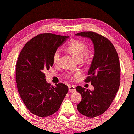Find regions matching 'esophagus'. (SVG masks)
I'll return each mask as SVG.
<instances>
[{
	"label": "esophagus",
	"instance_id": "1",
	"mask_svg": "<svg viewBox=\"0 0 134 134\" xmlns=\"http://www.w3.org/2000/svg\"><path fill=\"white\" fill-rule=\"evenodd\" d=\"M69 92H71V93H75L76 92L75 88L74 86H69Z\"/></svg>",
	"mask_w": 134,
	"mask_h": 134
}]
</instances>
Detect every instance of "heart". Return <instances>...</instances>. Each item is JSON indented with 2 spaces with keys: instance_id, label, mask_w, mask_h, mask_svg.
<instances>
[{
  "instance_id": "b5f03b06",
  "label": "heart",
  "mask_w": 134,
  "mask_h": 134,
  "mask_svg": "<svg viewBox=\"0 0 134 134\" xmlns=\"http://www.w3.org/2000/svg\"><path fill=\"white\" fill-rule=\"evenodd\" d=\"M67 49L74 56L79 60L83 59L84 55L87 53V45L78 40H72L67 46ZM61 52L59 49H57L55 51L52 57L53 62L54 64H58L60 59ZM80 72H76L74 74H69L67 76L70 79H74L75 77L80 75Z\"/></svg>"
}]
</instances>
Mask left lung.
I'll list each match as a JSON object with an SVG mask.
<instances>
[{
    "label": "left lung",
    "instance_id": "8db88e82",
    "mask_svg": "<svg viewBox=\"0 0 134 134\" xmlns=\"http://www.w3.org/2000/svg\"><path fill=\"white\" fill-rule=\"evenodd\" d=\"M92 41L94 55L85 82H90L93 90L77 86L76 90L82 96L77 109L82 115L94 118L106 111L112 104L119 90L120 67L117 51L112 42L105 37L93 32L75 34Z\"/></svg>",
    "mask_w": 134,
    "mask_h": 134
}]
</instances>
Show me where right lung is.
I'll list each match as a JSON object with an SVG mask.
<instances>
[{
	"mask_svg": "<svg viewBox=\"0 0 134 134\" xmlns=\"http://www.w3.org/2000/svg\"><path fill=\"white\" fill-rule=\"evenodd\" d=\"M69 36L42 33L32 38L21 51L16 65V82L20 97L31 113L45 118L60 107L69 90L66 85L48 83L44 71L53 64L56 49Z\"/></svg>",
	"mask_w": 134,
	"mask_h": 134,
	"instance_id": "add662e5",
	"label": "right lung"
}]
</instances>
